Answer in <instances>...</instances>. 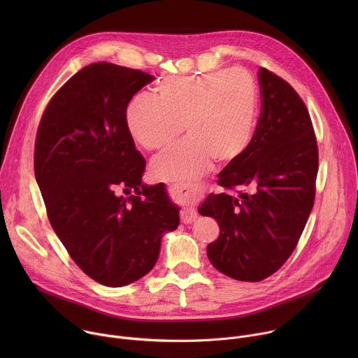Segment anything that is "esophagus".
Masks as SVG:
<instances>
[{"instance_id": "obj_1", "label": "esophagus", "mask_w": 358, "mask_h": 358, "mask_svg": "<svg viewBox=\"0 0 358 358\" xmlns=\"http://www.w3.org/2000/svg\"><path fill=\"white\" fill-rule=\"evenodd\" d=\"M171 189L174 192H178V195H184V196H188V195H192L196 192V185H191V184H173L171 185ZM180 220L182 224H191L196 220V213L189 208V207H184L181 211H180Z\"/></svg>"}]
</instances>
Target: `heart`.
Returning a JSON list of instances; mask_svg holds the SVG:
<instances>
[{"mask_svg":"<svg viewBox=\"0 0 358 358\" xmlns=\"http://www.w3.org/2000/svg\"><path fill=\"white\" fill-rule=\"evenodd\" d=\"M258 115L257 82L234 68L162 80L155 97L130 100L126 126L150 151L171 144L184 129L188 137L152 160L151 171L160 180L189 181L208 171L214 159L228 164L242 157L257 133Z\"/></svg>","mask_w":358,"mask_h":358,"instance_id":"b5f03b06","label":"heart"}]
</instances>
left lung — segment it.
Wrapping results in <instances>:
<instances>
[{
    "mask_svg": "<svg viewBox=\"0 0 358 358\" xmlns=\"http://www.w3.org/2000/svg\"><path fill=\"white\" fill-rule=\"evenodd\" d=\"M261 115L248 151L218 174L199 214L213 217L220 236L207 248L221 273L259 282L282 268L294 250L316 195L319 148L299 93L259 68Z\"/></svg>",
    "mask_w": 358,
    "mask_h": 358,
    "instance_id": "left-lung-1",
    "label": "left lung"
}]
</instances>
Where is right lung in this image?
<instances>
[{
	"label": "right lung",
	"mask_w": 358,
	"mask_h": 358,
	"mask_svg": "<svg viewBox=\"0 0 358 358\" xmlns=\"http://www.w3.org/2000/svg\"><path fill=\"white\" fill-rule=\"evenodd\" d=\"M155 76L110 62L76 72L41 117L34 170L46 215L73 262L100 285L120 287L155 268L178 208L163 184L143 185L145 160L126 108ZM136 191L123 199L119 190Z\"/></svg>",
	"instance_id": "right-lung-1"
}]
</instances>
